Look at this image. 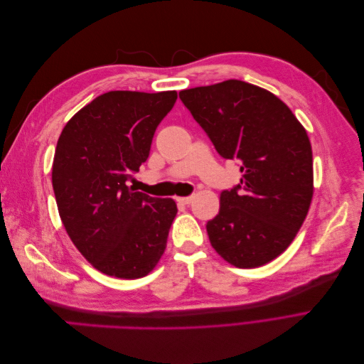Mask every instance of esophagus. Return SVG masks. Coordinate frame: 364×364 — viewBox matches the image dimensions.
<instances>
[{
    "instance_id": "1",
    "label": "esophagus",
    "mask_w": 364,
    "mask_h": 364,
    "mask_svg": "<svg viewBox=\"0 0 364 364\" xmlns=\"http://www.w3.org/2000/svg\"><path fill=\"white\" fill-rule=\"evenodd\" d=\"M176 202L181 203V205H190L193 202V196L188 197H176Z\"/></svg>"
}]
</instances>
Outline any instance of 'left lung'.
Masks as SVG:
<instances>
[{"mask_svg": "<svg viewBox=\"0 0 364 364\" xmlns=\"http://www.w3.org/2000/svg\"><path fill=\"white\" fill-rule=\"evenodd\" d=\"M182 103L225 159L243 178L220 194V211L206 223L211 246L240 269L270 262L290 246L313 199V151L290 107L241 80L191 87Z\"/></svg>", "mask_w": 364, "mask_h": 364, "instance_id": "8db88e82", "label": "left lung"}]
</instances>
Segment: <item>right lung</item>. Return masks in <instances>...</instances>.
<instances>
[{
  "label": "right lung",
  "instance_id": "right-lung-1",
  "mask_svg": "<svg viewBox=\"0 0 364 364\" xmlns=\"http://www.w3.org/2000/svg\"><path fill=\"white\" fill-rule=\"evenodd\" d=\"M176 98V91L106 92L59 136L51 173L59 215L74 246L109 277H146L167 246L176 202L136 191L130 182Z\"/></svg>",
  "mask_w": 364,
  "mask_h": 364
}]
</instances>
